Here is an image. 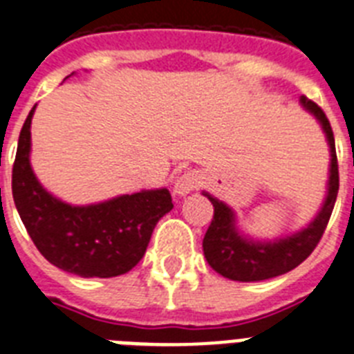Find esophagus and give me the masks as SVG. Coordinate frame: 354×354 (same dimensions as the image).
<instances>
[{
    "label": "esophagus",
    "instance_id": "esophagus-1",
    "mask_svg": "<svg viewBox=\"0 0 354 354\" xmlns=\"http://www.w3.org/2000/svg\"><path fill=\"white\" fill-rule=\"evenodd\" d=\"M202 185V174L198 171H185L174 180V194L178 196H185L194 189Z\"/></svg>",
    "mask_w": 354,
    "mask_h": 354
}]
</instances>
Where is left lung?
I'll list each match as a JSON object with an SVG mask.
<instances>
[{
	"mask_svg": "<svg viewBox=\"0 0 354 354\" xmlns=\"http://www.w3.org/2000/svg\"><path fill=\"white\" fill-rule=\"evenodd\" d=\"M301 104L322 122V128L330 147L329 193H327L324 207L318 216L296 235L275 242H253L236 233L235 224H233L235 222L233 211L226 204L205 194L215 207V213L202 242L204 255L211 268L227 279L250 283V281L272 279V277L290 272L314 252V248L318 246L325 227L329 224L330 213L335 209L336 196H338V187H340L335 136H333L329 119L316 102L303 95Z\"/></svg>",
	"mask_w": 354,
	"mask_h": 354,
	"instance_id": "8db88e82",
	"label": "left lung"
}]
</instances>
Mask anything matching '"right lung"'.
<instances>
[{
    "mask_svg": "<svg viewBox=\"0 0 354 354\" xmlns=\"http://www.w3.org/2000/svg\"><path fill=\"white\" fill-rule=\"evenodd\" d=\"M29 112L12 165V198L38 252L57 268L80 277H115L143 259L161 216L174 207L167 189L122 194L95 205L55 198L30 169Z\"/></svg>",
    "mask_w": 354,
    "mask_h": 354,
    "instance_id": "obj_1",
    "label": "right lung"
}]
</instances>
